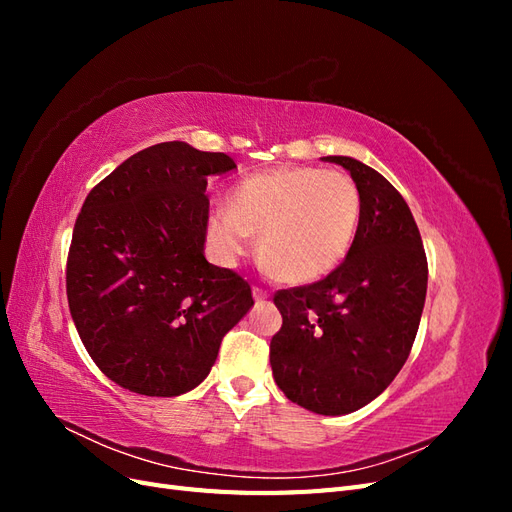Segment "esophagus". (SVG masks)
<instances>
[{"instance_id": "obj_1", "label": "esophagus", "mask_w": 512, "mask_h": 512, "mask_svg": "<svg viewBox=\"0 0 512 512\" xmlns=\"http://www.w3.org/2000/svg\"><path fill=\"white\" fill-rule=\"evenodd\" d=\"M252 294H254V299H256V301H267V299L271 297V294H269L265 288H258V286H254Z\"/></svg>"}]
</instances>
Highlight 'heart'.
I'll return each mask as SVG.
<instances>
[{
    "instance_id": "obj_1",
    "label": "heart",
    "mask_w": 512,
    "mask_h": 512,
    "mask_svg": "<svg viewBox=\"0 0 512 512\" xmlns=\"http://www.w3.org/2000/svg\"><path fill=\"white\" fill-rule=\"evenodd\" d=\"M361 220V192L342 170L277 166L245 177L226 211L207 220V235L226 262L258 237V260L275 280L309 284L350 252Z\"/></svg>"
}]
</instances>
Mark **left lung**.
I'll return each mask as SVG.
<instances>
[{
    "mask_svg": "<svg viewBox=\"0 0 512 512\" xmlns=\"http://www.w3.org/2000/svg\"><path fill=\"white\" fill-rule=\"evenodd\" d=\"M361 220L346 260L324 280L280 290L282 329L271 339L277 386L301 408L350 414L374 401L404 367L427 294V258L412 211L378 170L348 158Z\"/></svg>",
    "mask_w": 512,
    "mask_h": 512,
    "instance_id": "left-lung-1",
    "label": "left lung"
}]
</instances>
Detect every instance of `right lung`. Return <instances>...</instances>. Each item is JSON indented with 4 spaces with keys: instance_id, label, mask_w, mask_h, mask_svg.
Here are the masks:
<instances>
[{
    "instance_id": "right-lung-1",
    "label": "right lung",
    "mask_w": 512,
    "mask_h": 512,
    "mask_svg": "<svg viewBox=\"0 0 512 512\" xmlns=\"http://www.w3.org/2000/svg\"><path fill=\"white\" fill-rule=\"evenodd\" d=\"M237 164L173 141L119 164L85 198L66 269L70 314L106 378L177 397L203 382L252 288L205 258L207 179Z\"/></svg>"
}]
</instances>
